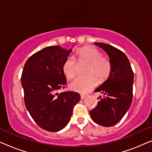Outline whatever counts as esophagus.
<instances>
[{"label":"esophagus","mask_w":152,"mask_h":152,"mask_svg":"<svg viewBox=\"0 0 152 152\" xmlns=\"http://www.w3.org/2000/svg\"><path fill=\"white\" fill-rule=\"evenodd\" d=\"M86 97V95H81V99H84L85 97Z\"/></svg>","instance_id":"1"}]
</instances>
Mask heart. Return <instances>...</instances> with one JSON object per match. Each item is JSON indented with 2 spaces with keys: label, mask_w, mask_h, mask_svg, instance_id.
<instances>
[{
  "label": "heart",
  "mask_w": 152,
  "mask_h": 152,
  "mask_svg": "<svg viewBox=\"0 0 152 152\" xmlns=\"http://www.w3.org/2000/svg\"><path fill=\"white\" fill-rule=\"evenodd\" d=\"M79 61H85L88 65L86 70V75L77 77L70 84L73 91L86 93L97 85V80L102 82L109 77L111 72V64L108 58L103 57L98 50L93 46L81 48L77 51ZM62 72L68 80H72L77 74V64L75 59L68 57L64 60L61 66Z\"/></svg>",
  "instance_id": "obj_1"
}]
</instances>
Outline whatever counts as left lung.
I'll return each instance as SVG.
<instances>
[{
  "label": "left lung",
  "mask_w": 152,
  "mask_h": 152,
  "mask_svg": "<svg viewBox=\"0 0 152 152\" xmlns=\"http://www.w3.org/2000/svg\"><path fill=\"white\" fill-rule=\"evenodd\" d=\"M107 52L111 64V72L100 86L95 90L103 97L90 111L94 122L104 126H111L120 121L129 109L133 99L134 72L123 52L111 45L95 43Z\"/></svg>",
  "instance_id": "left-lung-1"
}]
</instances>
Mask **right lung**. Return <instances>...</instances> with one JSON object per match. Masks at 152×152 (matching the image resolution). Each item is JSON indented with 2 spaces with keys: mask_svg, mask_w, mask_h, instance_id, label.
<instances>
[{
  "mask_svg": "<svg viewBox=\"0 0 152 152\" xmlns=\"http://www.w3.org/2000/svg\"><path fill=\"white\" fill-rule=\"evenodd\" d=\"M71 51L59 45L45 48L29 57L23 70L25 104L37 125L48 132L65 127L80 100V94L74 91L57 93L66 87L61 66Z\"/></svg>",
  "mask_w": 152,
  "mask_h": 152,
  "instance_id": "obj_1",
  "label": "right lung"
}]
</instances>
